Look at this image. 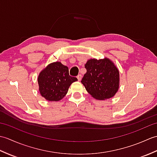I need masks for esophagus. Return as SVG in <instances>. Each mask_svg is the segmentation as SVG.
<instances>
[{
  "label": "esophagus",
  "instance_id": "34e87169",
  "mask_svg": "<svg viewBox=\"0 0 157 157\" xmlns=\"http://www.w3.org/2000/svg\"><path fill=\"white\" fill-rule=\"evenodd\" d=\"M77 78H78V81H80L82 79V75L81 74H79L78 76H77Z\"/></svg>",
  "mask_w": 157,
  "mask_h": 157
}]
</instances>
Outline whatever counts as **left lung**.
I'll return each mask as SVG.
<instances>
[{
    "label": "left lung",
    "instance_id": "8db88e82",
    "mask_svg": "<svg viewBox=\"0 0 157 157\" xmlns=\"http://www.w3.org/2000/svg\"><path fill=\"white\" fill-rule=\"evenodd\" d=\"M86 73L81 82L93 98L106 100L112 98L119 87L117 67L107 58L89 59L85 64Z\"/></svg>",
    "mask_w": 157,
    "mask_h": 157
}]
</instances>
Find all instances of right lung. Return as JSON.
I'll list each match as a JSON object with an SVG mask.
<instances>
[{
	"instance_id": "right-lung-1",
	"label": "right lung",
	"mask_w": 157,
	"mask_h": 157,
	"mask_svg": "<svg viewBox=\"0 0 157 157\" xmlns=\"http://www.w3.org/2000/svg\"><path fill=\"white\" fill-rule=\"evenodd\" d=\"M77 80L76 78L69 75L67 67L61 62L52 63L39 73V92L48 101H59L67 94L72 83Z\"/></svg>"
}]
</instances>
